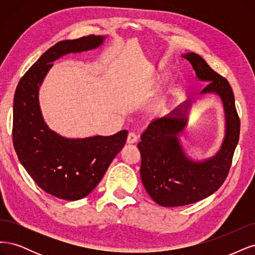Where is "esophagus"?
Returning <instances> with one entry per match:
<instances>
[{
	"mask_svg": "<svg viewBox=\"0 0 255 255\" xmlns=\"http://www.w3.org/2000/svg\"><path fill=\"white\" fill-rule=\"evenodd\" d=\"M137 141V135L134 132H129L127 136V143L128 144H133Z\"/></svg>",
	"mask_w": 255,
	"mask_h": 255,
	"instance_id": "obj_1",
	"label": "esophagus"
}]
</instances>
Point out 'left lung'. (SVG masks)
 I'll return each instance as SVG.
<instances>
[{"instance_id": "8db88e82", "label": "left lung", "mask_w": 255, "mask_h": 255, "mask_svg": "<svg viewBox=\"0 0 255 255\" xmlns=\"http://www.w3.org/2000/svg\"><path fill=\"white\" fill-rule=\"evenodd\" d=\"M196 76L208 85L200 94L214 93L223 101L226 132L218 152L203 161H193L180 145L179 136L188 122L191 101L168 116L152 121L141 135L137 148L142 164L139 175L146 192L162 207H181L207 198L223 185L240 138L241 121L229 81L210 68L201 56L186 53Z\"/></svg>"}]
</instances>
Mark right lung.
<instances>
[{"mask_svg": "<svg viewBox=\"0 0 255 255\" xmlns=\"http://www.w3.org/2000/svg\"><path fill=\"white\" fill-rule=\"evenodd\" d=\"M105 38L90 35L56 43L24 74L15 90L14 150L38 186L57 198L73 201L89 195L126 143L127 130L109 136H61L45 124L39 105V89L53 67L52 62L70 53L94 50Z\"/></svg>", "mask_w": 255, "mask_h": 255, "instance_id": "obj_1", "label": "right lung"}]
</instances>
